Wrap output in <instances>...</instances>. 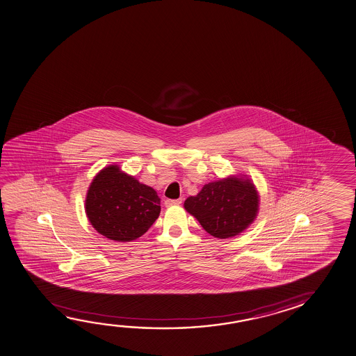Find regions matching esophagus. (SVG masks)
<instances>
[{"label":"esophagus","mask_w":356,"mask_h":356,"mask_svg":"<svg viewBox=\"0 0 356 356\" xmlns=\"http://www.w3.org/2000/svg\"><path fill=\"white\" fill-rule=\"evenodd\" d=\"M182 203V198H179V200H166L165 201V206L166 207H171V206H179Z\"/></svg>","instance_id":"34e87169"}]
</instances>
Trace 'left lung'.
<instances>
[{
    "mask_svg": "<svg viewBox=\"0 0 356 356\" xmlns=\"http://www.w3.org/2000/svg\"><path fill=\"white\" fill-rule=\"evenodd\" d=\"M260 196L248 175H229L208 182L184 207L211 236L227 239L239 236L259 213Z\"/></svg>",
    "mask_w": 356,
    "mask_h": 356,
    "instance_id": "1",
    "label": "left lung"
}]
</instances>
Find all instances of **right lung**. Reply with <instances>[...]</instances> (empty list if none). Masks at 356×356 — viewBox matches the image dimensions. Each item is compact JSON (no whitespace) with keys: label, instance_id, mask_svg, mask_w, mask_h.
Masks as SVG:
<instances>
[{"label":"right lung","instance_id":"obj_1","mask_svg":"<svg viewBox=\"0 0 356 356\" xmlns=\"http://www.w3.org/2000/svg\"><path fill=\"white\" fill-rule=\"evenodd\" d=\"M85 212L101 236L120 243L136 241L158 219L160 198L153 187L139 182L118 165H108L90 184Z\"/></svg>","mask_w":356,"mask_h":356}]
</instances>
